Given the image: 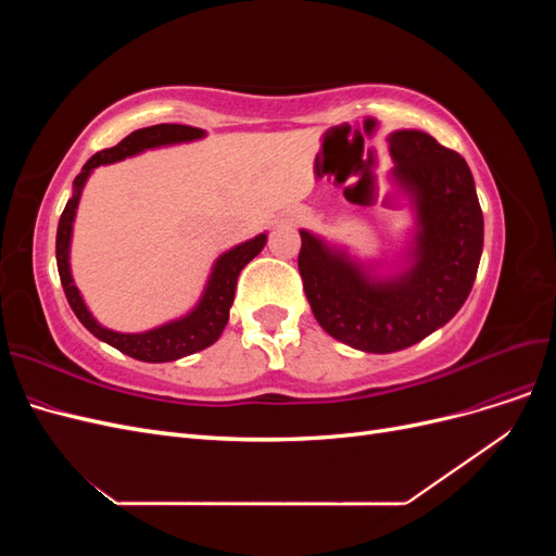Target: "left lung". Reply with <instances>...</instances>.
Wrapping results in <instances>:
<instances>
[{
	"label": "left lung",
	"instance_id": "1",
	"mask_svg": "<svg viewBox=\"0 0 556 556\" xmlns=\"http://www.w3.org/2000/svg\"><path fill=\"white\" fill-rule=\"evenodd\" d=\"M392 182L415 211L406 268L380 276L348 250L301 229L299 274L329 336L364 352H396L427 339L464 306L476 282L484 223L466 160L427 131L387 137Z\"/></svg>",
	"mask_w": 556,
	"mask_h": 556
}]
</instances>
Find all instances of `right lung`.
<instances>
[{
  "mask_svg": "<svg viewBox=\"0 0 556 556\" xmlns=\"http://www.w3.org/2000/svg\"><path fill=\"white\" fill-rule=\"evenodd\" d=\"M204 137H206L204 129L190 127V125H153V127H143V129L131 131L129 137H125L121 143L113 148H106V150H99L97 155H92L86 162L80 174L74 178V194L70 201H66V206L60 215L55 257H58V271H60L66 301H70V306L76 313V317L80 319V325L86 327L92 336H97L99 341L113 345L115 350L125 352V355H129L134 359L153 362V364L174 362L180 357L194 355V352L204 350L220 339V333L227 327L229 308L233 304V292H237L239 274L243 271V266L250 260H255L260 255L262 248L266 245V233H257L255 239L233 245L231 250L223 252V255L215 260L208 282L204 288V294H201L197 306L188 315L172 319V323H164V325H160L155 329H148V331L123 333V331H113V329H106L99 325L92 317V313L88 311L78 288L74 285L72 266H70V248H72V231H74V217H76L78 201H80L83 188H86V182L97 166L121 162L125 157H134V155L143 153V150L176 146V143H190V141L204 139Z\"/></svg>",
  "mask_w": 556,
  "mask_h": 556,
  "instance_id": "1",
  "label": "right lung"
}]
</instances>
